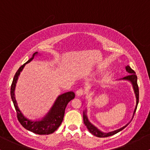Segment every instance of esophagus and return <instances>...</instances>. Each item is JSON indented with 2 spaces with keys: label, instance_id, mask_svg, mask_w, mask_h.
Returning a JSON list of instances; mask_svg holds the SVG:
<instances>
[{
  "label": "esophagus",
  "instance_id": "obj_1",
  "mask_svg": "<svg viewBox=\"0 0 150 150\" xmlns=\"http://www.w3.org/2000/svg\"><path fill=\"white\" fill-rule=\"evenodd\" d=\"M84 94H85V91L82 89H79L76 92V94L77 96H79V97H81V96L83 95Z\"/></svg>",
  "mask_w": 150,
  "mask_h": 150
}]
</instances>
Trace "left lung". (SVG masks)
Instances as JSON below:
<instances>
[{"instance_id": "obj_1", "label": "left lung", "mask_w": 150, "mask_h": 150, "mask_svg": "<svg viewBox=\"0 0 150 150\" xmlns=\"http://www.w3.org/2000/svg\"><path fill=\"white\" fill-rule=\"evenodd\" d=\"M125 70H126V71L129 73V75H128L127 76H125L124 77H123V78L120 79L119 80H128L132 84V88H133L134 93H135V98H136V106L133 111V115H134V113H135L136 108H137V104H138V101H139V89H138V85H137V77L135 73V71H134L133 70H132L131 68H130L129 65H127V66L125 67ZM83 121H84V124L86 125V127H87V128L88 129L89 132H91L92 135L96 136V137H109V136L115 135V134L118 133V132L121 131L123 129H124L125 127L129 124L128 123V124L125 125V126L122 127V128H120L119 129H117L116 130H113V131L108 132H102L101 130H99V129H98L95 125H93L92 123L89 121L88 119V117H87V109H85V111H83Z\"/></svg>"}]
</instances>
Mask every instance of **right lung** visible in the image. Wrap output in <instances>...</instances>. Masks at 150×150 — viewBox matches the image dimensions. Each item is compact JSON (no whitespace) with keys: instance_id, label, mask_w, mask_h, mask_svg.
Wrapping results in <instances>:
<instances>
[{"instance_id":"add662e5","label":"right lung","mask_w":150,"mask_h":150,"mask_svg":"<svg viewBox=\"0 0 150 150\" xmlns=\"http://www.w3.org/2000/svg\"><path fill=\"white\" fill-rule=\"evenodd\" d=\"M37 55H39L38 52L33 53L32 57L26 62L25 64L22 65L16 72L13 82H12L11 88H10V95H11V99L13 100L15 110H16L18 119L22 126L27 130H30L34 133L38 134V135H49V134H51L56 131L60 126V125L61 124L63 120V117H64L65 108L68 103L75 98V94L73 92H68L58 96L56 98L52 107L50 108L49 112L40 120H30L22 114L18 107L16 99H15V87H16L18 77L20 76V73L23 70L24 67L27 63L32 61Z\"/></svg>"}]
</instances>
